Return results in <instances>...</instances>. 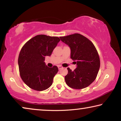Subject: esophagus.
I'll return each instance as SVG.
<instances>
[{
  "instance_id": "esophagus-1",
  "label": "esophagus",
  "mask_w": 121,
  "mask_h": 121,
  "mask_svg": "<svg viewBox=\"0 0 121 121\" xmlns=\"http://www.w3.org/2000/svg\"><path fill=\"white\" fill-rule=\"evenodd\" d=\"M58 67V68H59V70H60V69H62L63 68V67L61 66V65H59Z\"/></svg>"
}]
</instances>
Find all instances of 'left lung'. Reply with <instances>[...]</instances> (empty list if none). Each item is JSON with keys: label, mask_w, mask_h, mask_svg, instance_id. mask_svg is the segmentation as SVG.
Wrapping results in <instances>:
<instances>
[{"label": "left lung", "mask_w": 121, "mask_h": 121, "mask_svg": "<svg viewBox=\"0 0 121 121\" xmlns=\"http://www.w3.org/2000/svg\"><path fill=\"white\" fill-rule=\"evenodd\" d=\"M62 42L70 47V58L76 61L77 68L73 71L68 68L65 77V83L74 89H82L95 80L99 70V54L92 42L79 34L60 37Z\"/></svg>", "instance_id": "left-lung-1"}]
</instances>
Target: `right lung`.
Here are the masks:
<instances>
[{
    "label": "right lung",
    "instance_id": "obj_1",
    "mask_svg": "<svg viewBox=\"0 0 121 121\" xmlns=\"http://www.w3.org/2000/svg\"><path fill=\"white\" fill-rule=\"evenodd\" d=\"M60 40L58 37L39 35L22 48L18 58L20 75L30 88L41 91L52 85L58 68L56 65L48 67L44 62L45 58L52 54Z\"/></svg>",
    "mask_w": 121,
    "mask_h": 121
}]
</instances>
